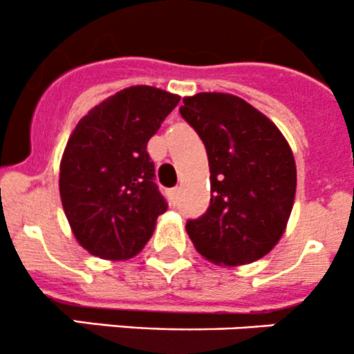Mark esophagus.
Here are the masks:
<instances>
[{
  "label": "esophagus",
  "instance_id": "esophagus-1",
  "mask_svg": "<svg viewBox=\"0 0 354 354\" xmlns=\"http://www.w3.org/2000/svg\"><path fill=\"white\" fill-rule=\"evenodd\" d=\"M178 194H180V190H178V188H171V190L167 192V197H169V202L171 203H176L178 202Z\"/></svg>",
  "mask_w": 354,
  "mask_h": 354
}]
</instances>
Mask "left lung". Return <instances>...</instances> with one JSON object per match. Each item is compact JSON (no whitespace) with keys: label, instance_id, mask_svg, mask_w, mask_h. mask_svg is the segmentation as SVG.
Masks as SVG:
<instances>
[{"label":"left lung","instance_id":"8db88e82","mask_svg":"<svg viewBox=\"0 0 354 354\" xmlns=\"http://www.w3.org/2000/svg\"><path fill=\"white\" fill-rule=\"evenodd\" d=\"M181 116L205 145L210 205L187 223L197 252L216 266L252 263L283 236L296 194V164L279 128L223 92L183 99Z\"/></svg>","mask_w":354,"mask_h":354}]
</instances>
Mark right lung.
<instances>
[{"instance_id":"obj_1","label":"right lung","mask_w":354,"mask_h":354,"mask_svg":"<svg viewBox=\"0 0 354 354\" xmlns=\"http://www.w3.org/2000/svg\"><path fill=\"white\" fill-rule=\"evenodd\" d=\"M180 102L149 85L92 108L68 138L59 195L77 241L104 260H128L151 240L167 203L154 183L147 142Z\"/></svg>"}]
</instances>
